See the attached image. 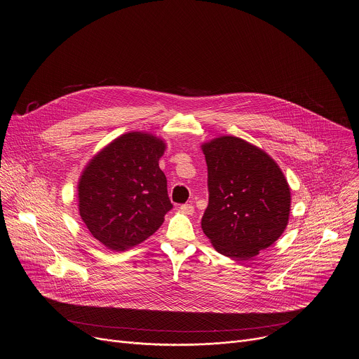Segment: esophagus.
Masks as SVG:
<instances>
[{"label":"esophagus","mask_w":359,"mask_h":359,"mask_svg":"<svg viewBox=\"0 0 359 359\" xmlns=\"http://www.w3.org/2000/svg\"><path fill=\"white\" fill-rule=\"evenodd\" d=\"M180 211H182L183 214H186V215H193V214H194V207H193L191 204H183V205L180 207Z\"/></svg>","instance_id":"1"}]
</instances>
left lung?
I'll list each match as a JSON object with an SVG mask.
<instances>
[{
    "mask_svg": "<svg viewBox=\"0 0 359 359\" xmlns=\"http://www.w3.org/2000/svg\"><path fill=\"white\" fill-rule=\"evenodd\" d=\"M201 148L210 190L201 227L219 254L248 261L283 234L290 186L269 154L240 137L220 136Z\"/></svg>",
    "mask_w": 359,
    "mask_h": 359,
    "instance_id": "obj_1",
    "label": "left lung"
}]
</instances>
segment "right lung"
I'll return each mask as SVG.
<instances>
[{"label": "right lung", "instance_id": "obj_1", "mask_svg": "<svg viewBox=\"0 0 359 359\" xmlns=\"http://www.w3.org/2000/svg\"><path fill=\"white\" fill-rule=\"evenodd\" d=\"M166 144L147 132L119 136L97 152L77 183L80 217L102 245L125 251L143 243L172 210L159 159Z\"/></svg>", "mask_w": 359, "mask_h": 359}]
</instances>
